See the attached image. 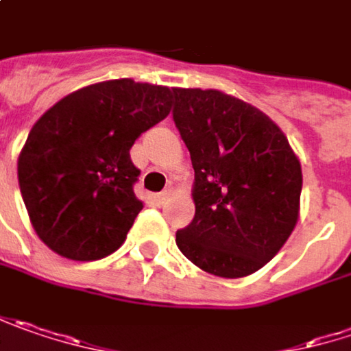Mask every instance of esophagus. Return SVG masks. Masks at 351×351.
Returning a JSON list of instances; mask_svg holds the SVG:
<instances>
[{
  "mask_svg": "<svg viewBox=\"0 0 351 351\" xmlns=\"http://www.w3.org/2000/svg\"><path fill=\"white\" fill-rule=\"evenodd\" d=\"M169 193H171V191L167 189V191H162V193H158V195H154V202L160 203V205H162V203L166 202L167 197H169Z\"/></svg>",
  "mask_w": 351,
  "mask_h": 351,
  "instance_id": "obj_1",
  "label": "esophagus"
}]
</instances>
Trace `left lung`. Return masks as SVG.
Instances as JSON below:
<instances>
[{
	"instance_id": "left-lung-1",
	"label": "left lung",
	"mask_w": 351,
	"mask_h": 351,
	"mask_svg": "<svg viewBox=\"0 0 351 351\" xmlns=\"http://www.w3.org/2000/svg\"><path fill=\"white\" fill-rule=\"evenodd\" d=\"M173 122L189 149L193 221L176 233L202 271L241 278L282 249L300 213L302 167L265 112L215 88H173Z\"/></svg>"
}]
</instances>
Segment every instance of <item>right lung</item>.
Segmentation results:
<instances>
[{
    "label": "right lung",
    "mask_w": 351,
    "mask_h": 351,
    "mask_svg": "<svg viewBox=\"0 0 351 351\" xmlns=\"http://www.w3.org/2000/svg\"><path fill=\"white\" fill-rule=\"evenodd\" d=\"M173 88L114 79L61 98L29 132L17 160L35 233L71 261L104 258L142 211L132 189L136 138L171 110Z\"/></svg>",
    "instance_id": "obj_1"
}]
</instances>
